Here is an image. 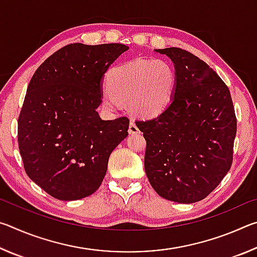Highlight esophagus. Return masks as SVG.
Instances as JSON below:
<instances>
[{"mask_svg": "<svg viewBox=\"0 0 257 257\" xmlns=\"http://www.w3.org/2000/svg\"><path fill=\"white\" fill-rule=\"evenodd\" d=\"M128 132H129V134H130V135L139 134V129H138V127L136 125V123H135L133 120L130 121V124H129V129H128Z\"/></svg>", "mask_w": 257, "mask_h": 257, "instance_id": "1", "label": "esophagus"}]
</instances>
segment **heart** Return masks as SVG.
<instances>
[{"mask_svg":"<svg viewBox=\"0 0 257 257\" xmlns=\"http://www.w3.org/2000/svg\"><path fill=\"white\" fill-rule=\"evenodd\" d=\"M107 88L102 93L103 105L114 110L119 102L142 118L164 112L175 96L177 72L165 60L137 59L111 69Z\"/></svg>","mask_w":257,"mask_h":257,"instance_id":"heart-1","label":"heart"}]
</instances>
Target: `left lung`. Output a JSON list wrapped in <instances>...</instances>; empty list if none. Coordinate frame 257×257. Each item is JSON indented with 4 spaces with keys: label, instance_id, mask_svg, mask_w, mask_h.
<instances>
[{
    "label": "left lung",
    "instance_id": "obj_1",
    "mask_svg": "<svg viewBox=\"0 0 257 257\" xmlns=\"http://www.w3.org/2000/svg\"><path fill=\"white\" fill-rule=\"evenodd\" d=\"M172 61L175 96L154 119L136 121L146 139L145 172L168 201L191 204L230 170L237 121L229 88L204 61L178 47L154 50Z\"/></svg>",
    "mask_w": 257,
    "mask_h": 257
}]
</instances>
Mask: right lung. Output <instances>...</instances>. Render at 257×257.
<instances>
[{
  "label": "right lung",
  "instance_id": "add662e5",
  "mask_svg": "<svg viewBox=\"0 0 257 257\" xmlns=\"http://www.w3.org/2000/svg\"><path fill=\"white\" fill-rule=\"evenodd\" d=\"M129 47H62L30 80L18 120L26 173L60 201L89 196L101 186L113 150L128 136L129 120H102L104 75Z\"/></svg>",
  "mask_w": 257,
  "mask_h": 257
}]
</instances>
